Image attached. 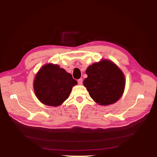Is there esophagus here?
<instances>
[{"instance_id":"1","label":"esophagus","mask_w":157,"mask_h":157,"mask_svg":"<svg viewBox=\"0 0 157 157\" xmlns=\"http://www.w3.org/2000/svg\"><path fill=\"white\" fill-rule=\"evenodd\" d=\"M78 84H82V79L80 78L78 80Z\"/></svg>"}]
</instances>
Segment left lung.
<instances>
[{"label": "left lung", "mask_w": 157, "mask_h": 157, "mask_svg": "<svg viewBox=\"0 0 157 157\" xmlns=\"http://www.w3.org/2000/svg\"><path fill=\"white\" fill-rule=\"evenodd\" d=\"M88 77L83 84L90 97L101 105L117 101L124 92L125 77L113 61L103 59L90 65L86 71Z\"/></svg>", "instance_id": "obj_1"}]
</instances>
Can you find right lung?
Segmentation results:
<instances>
[{"instance_id":"1","label":"right lung","mask_w":157,"mask_h":157,"mask_svg":"<svg viewBox=\"0 0 157 157\" xmlns=\"http://www.w3.org/2000/svg\"><path fill=\"white\" fill-rule=\"evenodd\" d=\"M77 80L58 65L46 64L35 76L33 87L36 96L44 105L57 107L67 99Z\"/></svg>"}]
</instances>
